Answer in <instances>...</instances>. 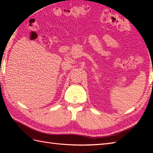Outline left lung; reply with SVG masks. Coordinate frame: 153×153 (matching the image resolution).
<instances>
[{
  "mask_svg": "<svg viewBox=\"0 0 153 153\" xmlns=\"http://www.w3.org/2000/svg\"><path fill=\"white\" fill-rule=\"evenodd\" d=\"M152 84H153V82H152Z\"/></svg>",
  "mask_w": 153,
  "mask_h": 153,
  "instance_id": "obj_1",
  "label": "left lung"
}]
</instances>
